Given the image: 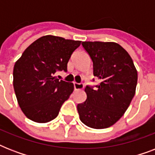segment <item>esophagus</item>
<instances>
[{
    "label": "esophagus",
    "mask_w": 155,
    "mask_h": 155,
    "mask_svg": "<svg viewBox=\"0 0 155 155\" xmlns=\"http://www.w3.org/2000/svg\"><path fill=\"white\" fill-rule=\"evenodd\" d=\"M74 87H75V90H82L84 88V84L74 82Z\"/></svg>",
    "instance_id": "34e87169"
}]
</instances>
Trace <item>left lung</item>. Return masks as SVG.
Returning a JSON list of instances; mask_svg holds the SVG:
<instances>
[{
	"label": "left lung",
	"mask_w": 155,
	"mask_h": 155,
	"mask_svg": "<svg viewBox=\"0 0 155 155\" xmlns=\"http://www.w3.org/2000/svg\"><path fill=\"white\" fill-rule=\"evenodd\" d=\"M93 63V75L101 83L87 86V100L77 110L84 125L105 129L114 125L129 108L136 92L137 71L126 51L113 42H83Z\"/></svg>",
	"instance_id": "obj_1"
}]
</instances>
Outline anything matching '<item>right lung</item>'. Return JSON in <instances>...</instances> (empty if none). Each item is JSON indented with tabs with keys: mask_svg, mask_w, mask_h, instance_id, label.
Wrapping results in <instances>:
<instances>
[{
	"mask_svg": "<svg viewBox=\"0 0 155 155\" xmlns=\"http://www.w3.org/2000/svg\"><path fill=\"white\" fill-rule=\"evenodd\" d=\"M80 43L54 35L42 36L15 63L13 88L21 109L30 120L47 123L58 116L74 84L59 80L54 74L67 71L69 58Z\"/></svg>",
	"mask_w": 155,
	"mask_h": 155,
	"instance_id": "add662e5",
	"label": "right lung"
}]
</instances>
